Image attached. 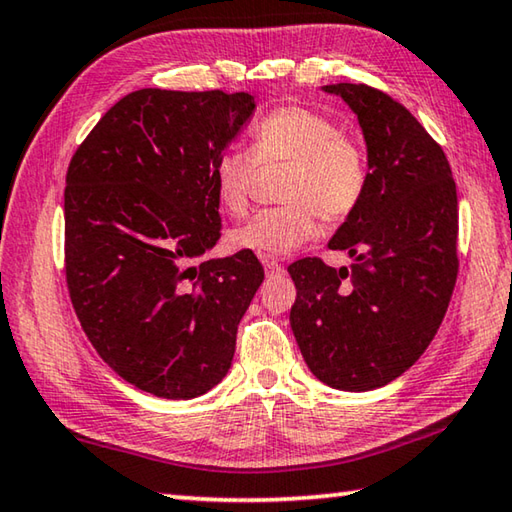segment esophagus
<instances>
[{"label":"esophagus","mask_w":512,"mask_h":512,"mask_svg":"<svg viewBox=\"0 0 512 512\" xmlns=\"http://www.w3.org/2000/svg\"><path fill=\"white\" fill-rule=\"evenodd\" d=\"M262 264H264V271H266V275H280L284 268H282V264L277 262V259H268V257H264L262 259Z\"/></svg>","instance_id":"esophagus-1"}]
</instances>
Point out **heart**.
Segmentation results:
<instances>
[{"mask_svg": "<svg viewBox=\"0 0 512 512\" xmlns=\"http://www.w3.org/2000/svg\"><path fill=\"white\" fill-rule=\"evenodd\" d=\"M257 164H289L282 185L287 205L268 207L230 232V246L259 257L287 255L318 228L341 221L357 207L366 189V162L343 131L309 108H280L253 131V151L228 149L214 162L212 180L219 203L230 214H244Z\"/></svg>", "mask_w": 512, "mask_h": 512, "instance_id": "obj_1", "label": "heart"}]
</instances>
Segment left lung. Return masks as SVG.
<instances>
[{
    "label": "left lung",
    "mask_w": 512,
    "mask_h": 512,
    "mask_svg": "<svg viewBox=\"0 0 512 512\" xmlns=\"http://www.w3.org/2000/svg\"><path fill=\"white\" fill-rule=\"evenodd\" d=\"M357 115L366 189L329 239L350 266L316 257L289 266L291 329L323 384L361 393L386 386L422 357L452 298L458 201L440 146L402 103L368 85H323Z\"/></svg>",
    "instance_id": "1"
}]
</instances>
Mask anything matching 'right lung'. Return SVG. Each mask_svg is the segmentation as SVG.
<instances>
[{
	"label": "right lung",
	"mask_w": 512,
	"mask_h": 512,
	"mask_svg": "<svg viewBox=\"0 0 512 512\" xmlns=\"http://www.w3.org/2000/svg\"><path fill=\"white\" fill-rule=\"evenodd\" d=\"M255 97L144 88L76 149L65 187L69 298L119 377L192 400L228 375L237 327L264 280L253 253L196 264L221 237L212 169Z\"/></svg>",
	"instance_id": "obj_1"
}]
</instances>
